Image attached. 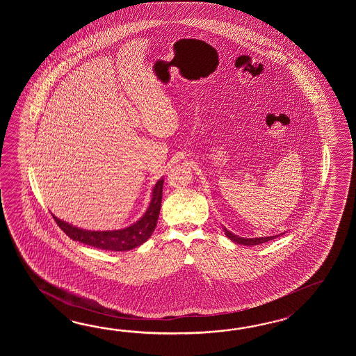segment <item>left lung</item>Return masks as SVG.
Wrapping results in <instances>:
<instances>
[{"label": "left lung", "mask_w": 356, "mask_h": 356, "mask_svg": "<svg viewBox=\"0 0 356 356\" xmlns=\"http://www.w3.org/2000/svg\"><path fill=\"white\" fill-rule=\"evenodd\" d=\"M225 235L230 241L236 243V244H242V245H257L261 243L268 242V241H273L277 235H273V236H264V238H241L238 235L233 234L232 232H229L227 229H224Z\"/></svg>", "instance_id": "left-lung-1"}]
</instances>
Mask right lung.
I'll return each mask as SVG.
<instances>
[{
    "label": "right lung",
    "instance_id": "add662e5",
    "mask_svg": "<svg viewBox=\"0 0 356 356\" xmlns=\"http://www.w3.org/2000/svg\"><path fill=\"white\" fill-rule=\"evenodd\" d=\"M163 184H164L163 178L156 181L155 187L152 189V202L149 204L144 216L134 225L126 229L111 230V232H90V230H83V229L72 227L71 224L62 221L54 215L52 216L56 224L72 241L88 244L99 250H114V252L134 250L146 242L152 236V232L155 230L158 218H159L160 206H161Z\"/></svg>",
    "mask_w": 356,
    "mask_h": 356
}]
</instances>
